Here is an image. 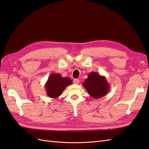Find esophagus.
<instances>
[{
  "label": "esophagus",
  "instance_id": "esophagus-1",
  "mask_svg": "<svg viewBox=\"0 0 149 149\" xmlns=\"http://www.w3.org/2000/svg\"><path fill=\"white\" fill-rule=\"evenodd\" d=\"M79 81L78 79H74L73 80V83H74V84H76L79 83Z\"/></svg>",
  "mask_w": 149,
  "mask_h": 149
}]
</instances>
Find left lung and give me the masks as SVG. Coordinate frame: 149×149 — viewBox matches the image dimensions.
<instances>
[{
	"label": "left lung",
	"mask_w": 149,
	"mask_h": 149,
	"mask_svg": "<svg viewBox=\"0 0 149 149\" xmlns=\"http://www.w3.org/2000/svg\"><path fill=\"white\" fill-rule=\"evenodd\" d=\"M83 86L89 95L95 100L106 95L111 88L105 76L93 71L88 74Z\"/></svg>",
	"instance_id": "1"
}]
</instances>
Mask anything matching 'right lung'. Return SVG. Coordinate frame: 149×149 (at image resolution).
I'll return each mask as SVG.
<instances>
[{
    "label": "right lung",
    "instance_id": "1",
    "mask_svg": "<svg viewBox=\"0 0 149 149\" xmlns=\"http://www.w3.org/2000/svg\"><path fill=\"white\" fill-rule=\"evenodd\" d=\"M72 83V80L68 77H62L59 73H52L45 84L47 96L53 99L58 97Z\"/></svg>",
    "mask_w": 149,
    "mask_h": 149
}]
</instances>
